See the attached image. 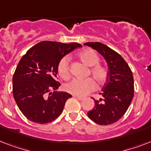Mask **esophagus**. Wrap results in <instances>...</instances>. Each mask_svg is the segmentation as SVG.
<instances>
[{
    "mask_svg": "<svg viewBox=\"0 0 151 151\" xmlns=\"http://www.w3.org/2000/svg\"><path fill=\"white\" fill-rule=\"evenodd\" d=\"M73 97H74V98H76L77 99H78L79 101H82L83 99H85L84 97H81V96H73Z\"/></svg>",
    "mask_w": 151,
    "mask_h": 151,
    "instance_id": "1",
    "label": "esophagus"
}]
</instances>
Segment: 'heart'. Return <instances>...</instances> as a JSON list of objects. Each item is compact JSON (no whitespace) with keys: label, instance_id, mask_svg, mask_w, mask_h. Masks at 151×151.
Returning a JSON list of instances; mask_svg holds the SVG:
<instances>
[{"label":"heart","instance_id":"b5f03b06","mask_svg":"<svg viewBox=\"0 0 151 151\" xmlns=\"http://www.w3.org/2000/svg\"><path fill=\"white\" fill-rule=\"evenodd\" d=\"M79 58L86 66L91 67L89 74L98 85H102L105 82L107 78V71L104 67L98 65L99 63V57L96 52L92 49H86L79 54ZM69 63L70 58L65 56L59 61L58 65V73L64 80H69L70 78ZM95 87V82L91 78L85 80L75 79L66 85L65 89L66 92L76 96H85L92 92Z\"/></svg>","mask_w":151,"mask_h":151}]
</instances>
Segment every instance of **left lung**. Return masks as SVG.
Instances as JSON below:
<instances>
[{
	"mask_svg": "<svg viewBox=\"0 0 151 151\" xmlns=\"http://www.w3.org/2000/svg\"><path fill=\"white\" fill-rule=\"evenodd\" d=\"M85 45L96 49L108 66L107 79L99 93L102 98L94 100L95 106L88 112L93 122L101 125L117 122L125 114L134 96V80L131 69L117 52L100 42H87Z\"/></svg>",
	"mask_w": 151,
	"mask_h": 151,
	"instance_id": "8db88e82",
	"label": "left lung"
}]
</instances>
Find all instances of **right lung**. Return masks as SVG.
Listing matches in <instances>:
<instances>
[{"mask_svg":"<svg viewBox=\"0 0 151 151\" xmlns=\"http://www.w3.org/2000/svg\"><path fill=\"white\" fill-rule=\"evenodd\" d=\"M79 47L81 45L78 43L41 41L20 59L12 78L13 96L27 119L46 124L61 114L72 96L55 91L60 86L55 81L58 65L66 55Z\"/></svg>","mask_w":151,"mask_h":151,"instance_id":"1","label":"right lung"}]
</instances>
